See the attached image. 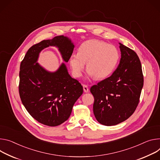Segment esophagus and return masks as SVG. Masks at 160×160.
<instances>
[{
	"label": "esophagus",
	"instance_id": "esophagus-1",
	"mask_svg": "<svg viewBox=\"0 0 160 160\" xmlns=\"http://www.w3.org/2000/svg\"><path fill=\"white\" fill-rule=\"evenodd\" d=\"M83 91L85 92H89V88H88V85H83Z\"/></svg>",
	"mask_w": 160,
	"mask_h": 160
}]
</instances>
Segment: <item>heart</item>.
<instances>
[{
    "label": "heart",
    "instance_id": "obj_1",
    "mask_svg": "<svg viewBox=\"0 0 160 160\" xmlns=\"http://www.w3.org/2000/svg\"><path fill=\"white\" fill-rule=\"evenodd\" d=\"M119 59V52L115 46L99 40L90 39L82 43L78 53L71 55L69 63L77 77L82 75L87 62L88 77L103 79L115 70Z\"/></svg>",
    "mask_w": 160,
    "mask_h": 160
}]
</instances>
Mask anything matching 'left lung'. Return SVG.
I'll list each match as a JSON object with an SVG mask.
<instances>
[{
    "label": "left lung",
    "instance_id": "obj_1",
    "mask_svg": "<svg viewBox=\"0 0 160 160\" xmlns=\"http://www.w3.org/2000/svg\"><path fill=\"white\" fill-rule=\"evenodd\" d=\"M121 58L118 68L108 78L91 87L93 112L101 124L117 125L137 108L143 85L141 63L137 53L119 42Z\"/></svg>",
    "mask_w": 160,
    "mask_h": 160
}]
</instances>
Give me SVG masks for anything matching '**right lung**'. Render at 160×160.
<instances>
[{"mask_svg": "<svg viewBox=\"0 0 160 160\" xmlns=\"http://www.w3.org/2000/svg\"><path fill=\"white\" fill-rule=\"evenodd\" d=\"M50 46L58 48L65 62L75 47L71 39L64 36L31 47L20 64L19 93L23 105L34 119L42 124L57 126L69 118L72 107L83 93V87L69 75L64 62L53 72L38 62L40 52Z\"/></svg>", "mask_w": 160, "mask_h": 160, "instance_id": "obj_1", "label": "right lung"}]
</instances>
